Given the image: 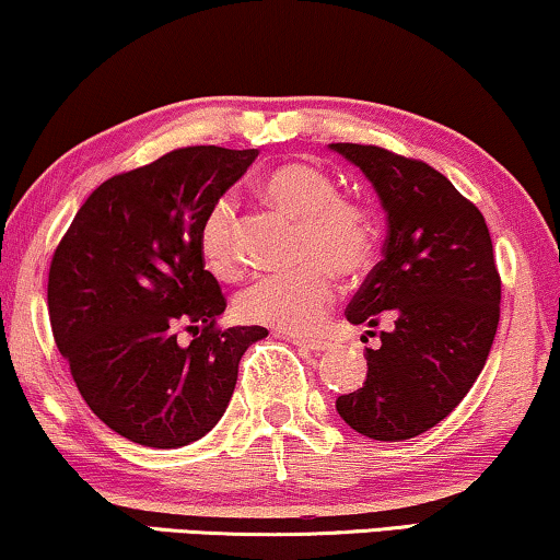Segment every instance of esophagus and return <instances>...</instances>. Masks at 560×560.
Returning <instances> with one entry per match:
<instances>
[{"instance_id":"obj_1","label":"esophagus","mask_w":560,"mask_h":560,"mask_svg":"<svg viewBox=\"0 0 560 560\" xmlns=\"http://www.w3.org/2000/svg\"><path fill=\"white\" fill-rule=\"evenodd\" d=\"M288 341H293L295 347H303V349H311V351H326L331 349V341L328 339H303V336H288Z\"/></svg>"}]
</instances>
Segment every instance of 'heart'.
Masks as SVG:
<instances>
[{"label":"heart","mask_w":560,"mask_h":560,"mask_svg":"<svg viewBox=\"0 0 560 560\" xmlns=\"http://www.w3.org/2000/svg\"><path fill=\"white\" fill-rule=\"evenodd\" d=\"M267 206L298 221L295 259L288 272L265 275L236 295V316L247 324L305 334L320 326L334 303L336 280L370 270L377 226L370 206L341 196L336 180L311 163H280L257 180ZM198 255L217 278L242 272L236 219L232 206L217 201L203 213L196 234Z\"/></svg>","instance_id":"heart-1"}]
</instances>
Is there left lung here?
Returning <instances> with one entry per match:
<instances>
[{
    "label": "left lung",
    "instance_id": "obj_1",
    "mask_svg": "<svg viewBox=\"0 0 560 560\" xmlns=\"http://www.w3.org/2000/svg\"><path fill=\"white\" fill-rule=\"evenodd\" d=\"M331 148L372 180L387 211V240L347 318L380 331L366 380L336 410L357 433L405 441L464 400L492 349L502 280L487 221L446 175L377 144ZM377 334V331H366Z\"/></svg>",
    "mask_w": 560,
    "mask_h": 560
}]
</instances>
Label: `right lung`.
<instances>
[{
  "label": "right lung",
  "mask_w": 560,
  "mask_h": 560,
  "mask_svg": "<svg viewBox=\"0 0 560 560\" xmlns=\"http://www.w3.org/2000/svg\"><path fill=\"white\" fill-rule=\"evenodd\" d=\"M255 158L196 144L114 175L52 255V339L94 416L140 446L178 448L209 433L242 354L267 336L262 326L219 328L226 298L196 244L203 213Z\"/></svg>",
  "instance_id": "1"
}]
</instances>
